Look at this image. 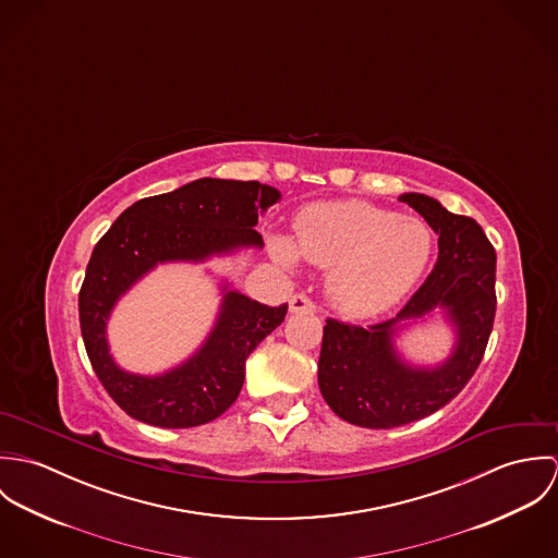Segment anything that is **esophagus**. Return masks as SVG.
Listing matches in <instances>:
<instances>
[{
    "mask_svg": "<svg viewBox=\"0 0 558 558\" xmlns=\"http://www.w3.org/2000/svg\"><path fill=\"white\" fill-rule=\"evenodd\" d=\"M290 312L292 314H314L316 312V303L310 296H305V294H294L290 299Z\"/></svg>",
    "mask_w": 558,
    "mask_h": 558,
    "instance_id": "34e87169",
    "label": "esophagus"
}]
</instances>
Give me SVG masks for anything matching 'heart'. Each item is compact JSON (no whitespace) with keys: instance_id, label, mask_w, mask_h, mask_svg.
<instances>
[{"instance_id":"obj_1","label":"heart","mask_w":558,"mask_h":558,"mask_svg":"<svg viewBox=\"0 0 558 558\" xmlns=\"http://www.w3.org/2000/svg\"><path fill=\"white\" fill-rule=\"evenodd\" d=\"M432 246L423 221L365 202L307 208L296 221V248L290 240H270L275 259L288 268L296 264V251L330 268L328 296L352 318L376 316L399 303L423 275Z\"/></svg>"}]
</instances>
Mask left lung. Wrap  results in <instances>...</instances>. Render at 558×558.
I'll use <instances>...</instances> for the list:
<instances>
[{
	"mask_svg": "<svg viewBox=\"0 0 558 558\" xmlns=\"http://www.w3.org/2000/svg\"><path fill=\"white\" fill-rule=\"evenodd\" d=\"M399 202L438 234L434 270L393 319L365 328L326 319L319 350L322 398L343 421L369 429L408 425L456 398L477 372L496 314V253L477 221L421 193H403ZM436 306L457 326V348L436 368H412L398 359L392 337L408 318Z\"/></svg>",
	"mask_w": 558,
	"mask_h": 558,
	"instance_id": "left-lung-1",
	"label": "left lung"
}]
</instances>
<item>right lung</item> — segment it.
Masks as SVG:
<instances>
[{
  "instance_id": "obj_1",
  "label": "right lung",
  "mask_w": 558,
  "mask_h": 558,
  "mask_svg": "<svg viewBox=\"0 0 558 558\" xmlns=\"http://www.w3.org/2000/svg\"><path fill=\"white\" fill-rule=\"evenodd\" d=\"M281 193L255 180L199 178L126 208L96 242L80 292V322L89 363L111 399L157 427H195L221 416L239 398L246 356L288 314L223 288V303L204 345L182 365L140 376L109 354L107 319L118 299L165 262H204L240 246H262L257 213Z\"/></svg>"
}]
</instances>
